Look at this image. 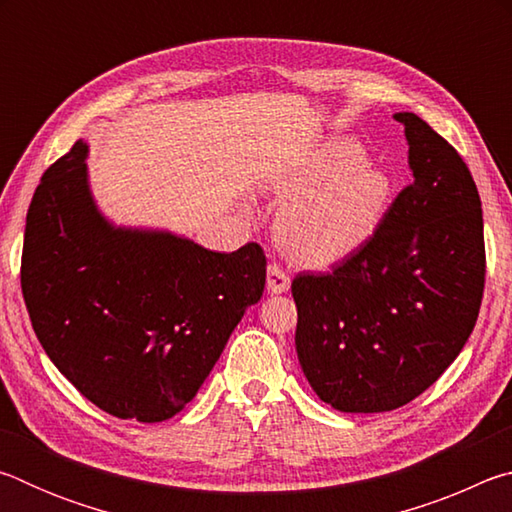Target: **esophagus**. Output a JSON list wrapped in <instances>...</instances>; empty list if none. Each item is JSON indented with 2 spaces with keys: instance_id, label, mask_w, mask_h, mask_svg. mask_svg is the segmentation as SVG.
I'll list each match as a JSON object with an SVG mask.
<instances>
[{
  "instance_id": "obj_1",
  "label": "esophagus",
  "mask_w": 512,
  "mask_h": 512,
  "mask_svg": "<svg viewBox=\"0 0 512 512\" xmlns=\"http://www.w3.org/2000/svg\"><path fill=\"white\" fill-rule=\"evenodd\" d=\"M291 287V277L280 264H268L266 271V289L271 293H284Z\"/></svg>"
}]
</instances>
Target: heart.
<instances>
[{
  "mask_svg": "<svg viewBox=\"0 0 512 512\" xmlns=\"http://www.w3.org/2000/svg\"><path fill=\"white\" fill-rule=\"evenodd\" d=\"M291 201L277 216V239L291 259L327 266L359 250L379 230L393 183L359 142L336 137L296 176L277 183Z\"/></svg>",
  "mask_w": 512,
  "mask_h": 512,
  "instance_id": "heart-1",
  "label": "heart"
}]
</instances>
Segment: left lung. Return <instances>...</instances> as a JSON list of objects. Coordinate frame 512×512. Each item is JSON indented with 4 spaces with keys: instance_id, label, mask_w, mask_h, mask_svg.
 <instances>
[{
    "instance_id": "1",
    "label": "left lung",
    "mask_w": 512,
    "mask_h": 512,
    "mask_svg": "<svg viewBox=\"0 0 512 512\" xmlns=\"http://www.w3.org/2000/svg\"><path fill=\"white\" fill-rule=\"evenodd\" d=\"M413 183L379 230L325 275L300 273L296 352L307 381L343 413L409 404L470 339L485 282L483 212L452 144L397 112Z\"/></svg>"
}]
</instances>
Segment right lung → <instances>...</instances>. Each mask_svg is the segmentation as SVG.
Wrapping results in <instances>:
<instances>
[{"mask_svg":"<svg viewBox=\"0 0 512 512\" xmlns=\"http://www.w3.org/2000/svg\"><path fill=\"white\" fill-rule=\"evenodd\" d=\"M83 140L45 171L27 214L22 296L76 391L121 420L162 422L194 400L264 293L259 244L214 253L167 230L121 228L94 203Z\"/></svg>","mask_w":512,"mask_h":512,"instance_id":"right-lung-1","label":"right lung"}]
</instances>
